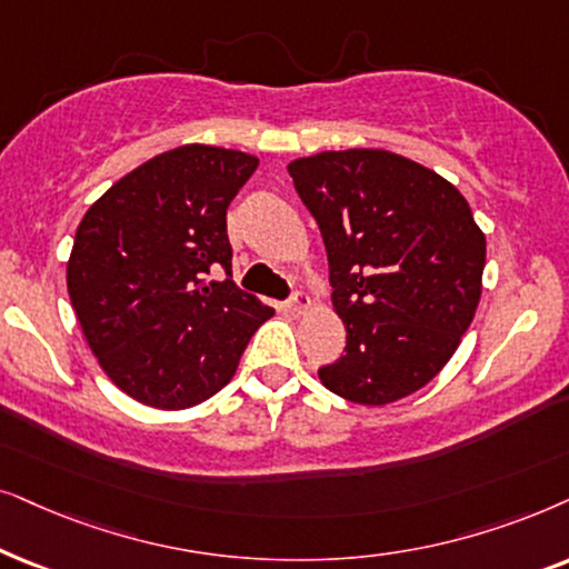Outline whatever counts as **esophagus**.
Returning <instances> with one entry per match:
<instances>
[{"mask_svg":"<svg viewBox=\"0 0 569 569\" xmlns=\"http://www.w3.org/2000/svg\"><path fill=\"white\" fill-rule=\"evenodd\" d=\"M309 309H312V301H309V297L305 291H297L291 297V301H289V312L293 315V317H305Z\"/></svg>","mask_w":569,"mask_h":569,"instance_id":"34e87169","label":"esophagus"}]
</instances>
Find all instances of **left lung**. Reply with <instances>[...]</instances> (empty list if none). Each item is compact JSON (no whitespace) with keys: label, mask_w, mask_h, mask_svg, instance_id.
Masks as SVG:
<instances>
[{"label":"left lung","mask_w":569,"mask_h":569,"mask_svg":"<svg viewBox=\"0 0 569 569\" xmlns=\"http://www.w3.org/2000/svg\"><path fill=\"white\" fill-rule=\"evenodd\" d=\"M289 173L328 249L346 353L320 380L388 406L435 380L481 299L487 237L456 184L380 148L297 158Z\"/></svg>","instance_id":"8db88e82"}]
</instances>
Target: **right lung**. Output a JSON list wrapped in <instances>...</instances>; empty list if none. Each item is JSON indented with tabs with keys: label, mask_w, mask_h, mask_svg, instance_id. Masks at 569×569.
Instances as JSON below:
<instances>
[{
	"label": "right lung",
	"mask_w": 569,
	"mask_h": 569,
	"mask_svg": "<svg viewBox=\"0 0 569 569\" xmlns=\"http://www.w3.org/2000/svg\"><path fill=\"white\" fill-rule=\"evenodd\" d=\"M260 158L181 146L121 177L82 216L67 291L121 392L161 411L213 398L272 309L231 280L226 210ZM218 269L229 279L210 281Z\"/></svg>",
	"instance_id": "1"
}]
</instances>
